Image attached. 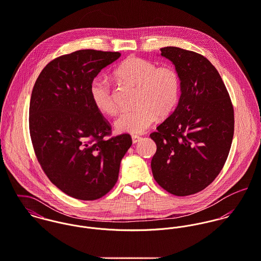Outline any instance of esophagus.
I'll use <instances>...</instances> for the list:
<instances>
[{"mask_svg": "<svg viewBox=\"0 0 261 261\" xmlns=\"http://www.w3.org/2000/svg\"><path fill=\"white\" fill-rule=\"evenodd\" d=\"M141 140V137H139V136H132V142L134 143V144H136V143H138L139 141Z\"/></svg>", "mask_w": 261, "mask_h": 261, "instance_id": "esophagus-1", "label": "esophagus"}]
</instances>
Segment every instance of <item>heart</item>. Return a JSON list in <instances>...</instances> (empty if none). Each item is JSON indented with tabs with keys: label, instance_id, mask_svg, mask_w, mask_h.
Segmentation results:
<instances>
[{
	"label": "heart",
	"instance_id": "obj_1",
	"mask_svg": "<svg viewBox=\"0 0 261 261\" xmlns=\"http://www.w3.org/2000/svg\"><path fill=\"white\" fill-rule=\"evenodd\" d=\"M119 82L137 87L136 108L122 111L114 122L119 133L141 134L157 117H167L176 107L180 95V77L172 66H160L147 59L129 56L113 70ZM90 96L94 106L102 113L112 115L117 106L109 83L96 77L90 85Z\"/></svg>",
	"mask_w": 261,
	"mask_h": 261
}]
</instances>
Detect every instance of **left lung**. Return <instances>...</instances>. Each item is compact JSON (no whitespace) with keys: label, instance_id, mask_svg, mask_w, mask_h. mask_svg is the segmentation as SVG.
<instances>
[{"label":"left lung","instance_id":"1","mask_svg":"<svg viewBox=\"0 0 261 261\" xmlns=\"http://www.w3.org/2000/svg\"><path fill=\"white\" fill-rule=\"evenodd\" d=\"M180 77L173 113L150 134L156 144L151 169L157 184L175 196L201 192L217 177L229 154L234 110L216 67L199 53L160 48Z\"/></svg>","mask_w":261,"mask_h":261}]
</instances>
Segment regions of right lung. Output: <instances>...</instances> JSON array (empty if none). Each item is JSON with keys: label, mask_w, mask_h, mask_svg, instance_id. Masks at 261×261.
Returning a JSON list of instances; mask_svg holds the SVG:
<instances>
[{"label": "right lung", "mask_w": 261, "mask_h": 261, "mask_svg": "<svg viewBox=\"0 0 261 261\" xmlns=\"http://www.w3.org/2000/svg\"><path fill=\"white\" fill-rule=\"evenodd\" d=\"M120 56L94 49L59 56L32 90L29 129L35 154L53 185L77 200L109 193L132 145L129 134L104 139L111 127L90 96L92 81Z\"/></svg>", "instance_id": "right-lung-1"}]
</instances>
